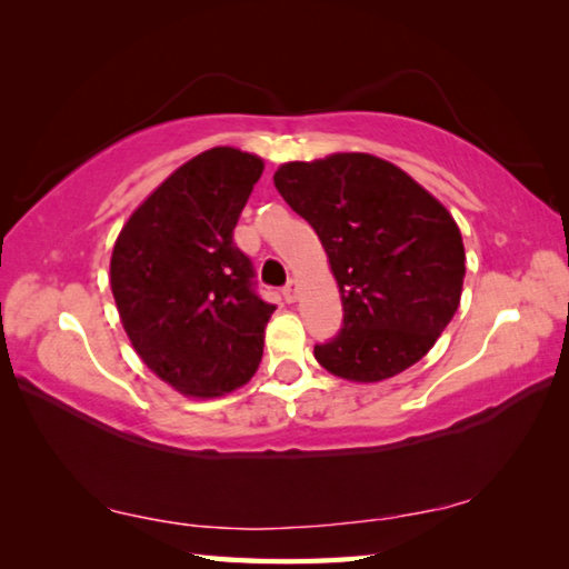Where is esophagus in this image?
<instances>
[{"instance_id": "1", "label": "esophagus", "mask_w": 569, "mask_h": 569, "mask_svg": "<svg viewBox=\"0 0 569 569\" xmlns=\"http://www.w3.org/2000/svg\"><path fill=\"white\" fill-rule=\"evenodd\" d=\"M283 298L288 303H293L298 298V281H296V278H291V281L283 286Z\"/></svg>"}]
</instances>
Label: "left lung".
Wrapping results in <instances>:
<instances>
[{
	"mask_svg": "<svg viewBox=\"0 0 569 569\" xmlns=\"http://www.w3.org/2000/svg\"><path fill=\"white\" fill-rule=\"evenodd\" d=\"M273 182L321 238L341 291V331L316 343V361L349 381L417 363L455 319L465 283V243L447 208L363 152L286 162Z\"/></svg>",
	"mask_w": 569,
	"mask_h": 569,
	"instance_id": "1",
	"label": "left lung"
}]
</instances>
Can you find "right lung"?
<instances>
[{
	"mask_svg": "<svg viewBox=\"0 0 569 569\" xmlns=\"http://www.w3.org/2000/svg\"><path fill=\"white\" fill-rule=\"evenodd\" d=\"M263 160L213 148L178 168L130 216L110 286L134 351L190 397H220L253 377L276 311L233 230Z\"/></svg>",
	"mask_w": 569,
	"mask_h": 569,
	"instance_id": "right-lung-1",
	"label": "right lung"
}]
</instances>
